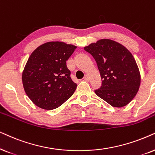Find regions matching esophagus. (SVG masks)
Returning a JSON list of instances; mask_svg holds the SVG:
<instances>
[{
	"instance_id": "esophagus-1",
	"label": "esophagus",
	"mask_w": 155,
	"mask_h": 155,
	"mask_svg": "<svg viewBox=\"0 0 155 155\" xmlns=\"http://www.w3.org/2000/svg\"><path fill=\"white\" fill-rule=\"evenodd\" d=\"M84 81H89V77H88V75H85L84 76V79H83Z\"/></svg>"
}]
</instances>
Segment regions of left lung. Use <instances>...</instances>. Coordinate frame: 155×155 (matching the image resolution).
I'll return each instance as SVG.
<instances>
[{"instance_id": "obj_1", "label": "left lung", "mask_w": 155, "mask_h": 155, "mask_svg": "<svg viewBox=\"0 0 155 155\" xmlns=\"http://www.w3.org/2000/svg\"><path fill=\"white\" fill-rule=\"evenodd\" d=\"M84 49L96 60L102 85L97 96L110 106L121 108L134 98L139 90L140 74L128 49L115 41L103 39Z\"/></svg>"}]
</instances>
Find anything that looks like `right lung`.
Masks as SVG:
<instances>
[{
  "mask_svg": "<svg viewBox=\"0 0 155 155\" xmlns=\"http://www.w3.org/2000/svg\"><path fill=\"white\" fill-rule=\"evenodd\" d=\"M76 48L62 42H49L31 54L22 80L26 94L37 106L53 110L73 95L77 85L66 61Z\"/></svg>",
  "mask_w": 155,
  "mask_h": 155,
  "instance_id": "add662e5",
  "label": "right lung"
}]
</instances>
